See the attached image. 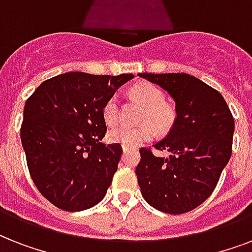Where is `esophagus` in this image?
<instances>
[{
	"label": "esophagus",
	"instance_id": "34e87169",
	"mask_svg": "<svg viewBox=\"0 0 252 252\" xmlns=\"http://www.w3.org/2000/svg\"><path fill=\"white\" fill-rule=\"evenodd\" d=\"M123 150H124V153H126V152H128V150H130V148H129V146L123 145Z\"/></svg>",
	"mask_w": 252,
	"mask_h": 252
}]
</instances>
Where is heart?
<instances>
[{"label": "heart", "instance_id": "obj_1", "mask_svg": "<svg viewBox=\"0 0 252 252\" xmlns=\"http://www.w3.org/2000/svg\"><path fill=\"white\" fill-rule=\"evenodd\" d=\"M129 94L145 106L142 111L140 126H116L108 132V138L112 142H119L126 146H137L152 140L156 129L159 133L167 132L175 120V111L165 102L163 91L149 82H138L129 89ZM103 118L108 126H112L119 119V99L111 96L103 106Z\"/></svg>", "mask_w": 252, "mask_h": 252}]
</instances>
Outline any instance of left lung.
Masks as SVG:
<instances>
[{
    "instance_id": "obj_1",
    "label": "left lung",
    "mask_w": 252,
    "mask_h": 252,
    "mask_svg": "<svg viewBox=\"0 0 252 252\" xmlns=\"http://www.w3.org/2000/svg\"><path fill=\"white\" fill-rule=\"evenodd\" d=\"M175 100L176 118L163 140L154 144L168 157L141 148L136 167L146 203L170 215L195 209L212 195L231 156L234 119L219 91L186 73H140Z\"/></svg>"
}]
</instances>
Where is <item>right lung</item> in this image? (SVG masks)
<instances>
[{
	"instance_id": "add662e5",
	"label": "right lung",
	"mask_w": 252,
	"mask_h": 252,
	"mask_svg": "<svg viewBox=\"0 0 252 252\" xmlns=\"http://www.w3.org/2000/svg\"><path fill=\"white\" fill-rule=\"evenodd\" d=\"M133 74L69 72L44 81L27 99L21 140L30 175L45 199L80 212L106 196L123 149L103 144V106Z\"/></svg>"
}]
</instances>
